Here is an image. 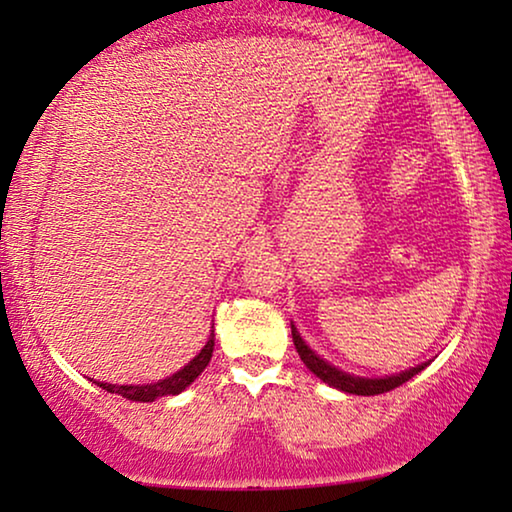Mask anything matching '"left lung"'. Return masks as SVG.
<instances>
[{
    "label": "left lung",
    "mask_w": 512,
    "mask_h": 512,
    "mask_svg": "<svg viewBox=\"0 0 512 512\" xmlns=\"http://www.w3.org/2000/svg\"><path fill=\"white\" fill-rule=\"evenodd\" d=\"M291 335H293V345H296L300 359L307 368L312 370L314 375L319 377V380H324L326 384H331V387L340 389V391H347V394H359V396H375V394H384V391H391L396 387H401L403 382H408L410 377H415L419 370L424 366H417V368H410L405 370L401 375H391V377H382V380H366V377H354V375H347L338 370L331 363H326L324 359H319L317 354L312 352L310 347L305 345L303 338H300L296 328L291 326Z\"/></svg>",
    "instance_id": "obj_1"
}]
</instances>
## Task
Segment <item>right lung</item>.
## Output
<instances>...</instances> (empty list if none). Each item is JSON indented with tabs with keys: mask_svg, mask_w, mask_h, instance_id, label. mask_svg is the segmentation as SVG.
<instances>
[{
	"mask_svg": "<svg viewBox=\"0 0 512 512\" xmlns=\"http://www.w3.org/2000/svg\"><path fill=\"white\" fill-rule=\"evenodd\" d=\"M212 352H214V338L207 340V345L202 347V352L195 356V359L188 363L179 370V373H174L172 377H167L163 382H156V384H144V387H116V384H107V382H97L102 389H107L109 394H121L123 398H128V401H156L160 396H177L184 391L188 384H191L195 377H198L202 370L207 368L209 359H212Z\"/></svg>",
	"mask_w": 512,
	"mask_h": 512,
	"instance_id": "obj_1",
	"label": "right lung"
}]
</instances>
